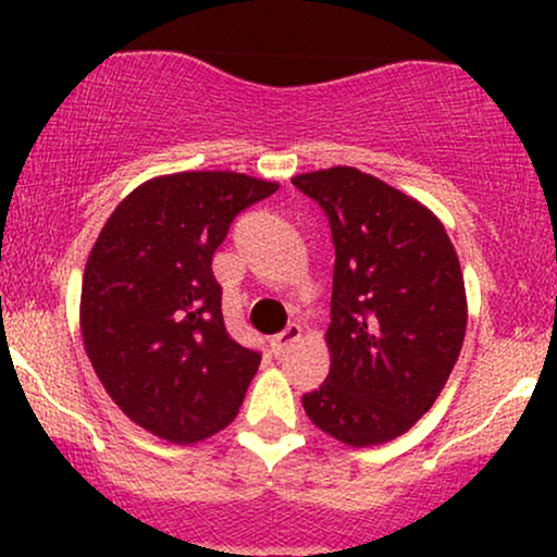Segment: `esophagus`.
Returning <instances> with one entry per match:
<instances>
[{
    "label": "esophagus",
    "instance_id": "34e87169",
    "mask_svg": "<svg viewBox=\"0 0 557 557\" xmlns=\"http://www.w3.org/2000/svg\"><path fill=\"white\" fill-rule=\"evenodd\" d=\"M298 341H300V327H298V324H290V327H287L285 332H280V335L272 337L270 348H272L274 356H283V354H287V348H290V345L298 343Z\"/></svg>",
    "mask_w": 557,
    "mask_h": 557
}]
</instances>
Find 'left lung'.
Listing matches in <instances>:
<instances>
[{
    "mask_svg": "<svg viewBox=\"0 0 557 557\" xmlns=\"http://www.w3.org/2000/svg\"><path fill=\"white\" fill-rule=\"evenodd\" d=\"M335 243L330 374L304 411L337 443L382 445L434 406L461 354L466 287L443 222L356 168L304 172Z\"/></svg>",
    "mask_w": 557,
    "mask_h": 557,
    "instance_id": "1",
    "label": "left lung"
}]
</instances>
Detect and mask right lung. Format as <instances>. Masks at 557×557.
Instances as JSON below:
<instances>
[{
	"label": "right lung",
	"instance_id": "right-lung-1",
	"mask_svg": "<svg viewBox=\"0 0 557 557\" xmlns=\"http://www.w3.org/2000/svg\"><path fill=\"white\" fill-rule=\"evenodd\" d=\"M280 183L240 172L159 175L101 227L81 287V332L127 419L175 445L225 430L261 356L227 335L212 257L230 222Z\"/></svg>",
	"mask_w": 557,
	"mask_h": 557
}]
</instances>
